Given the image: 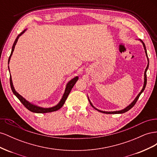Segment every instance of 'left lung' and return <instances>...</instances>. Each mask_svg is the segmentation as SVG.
Returning a JSON list of instances; mask_svg holds the SVG:
<instances>
[{
    "label": "left lung",
    "instance_id": "obj_1",
    "mask_svg": "<svg viewBox=\"0 0 157 157\" xmlns=\"http://www.w3.org/2000/svg\"><path fill=\"white\" fill-rule=\"evenodd\" d=\"M140 40L141 42V43L143 44L144 48V50H145V55H146V56H147V61H148V63H147V67H146V69H145V73H144V84L143 88H142V90H141V92L138 94V95H137V96H136V98L134 99V100L129 105L127 106L126 108L122 109V110H120V111H101V110H99V109H98L96 108V107H95L92 105V102L90 101V99H89V98H88V101H89V102H90V105H92V107L93 108H94L95 109H96V110L98 111L99 112H101V113H105V114H122V113H126V112H127L128 111H129L130 109H132L133 107L134 106V105L136 104V102H137V99H138V98H140V95L141 94V93H142V92H143L144 91V90H145V86H146V84H147V74H146V73H147V69H148V67H149V58H148V56H147V50H146V47H145V44H144V42L143 41H142L141 40H140Z\"/></svg>",
    "mask_w": 157,
    "mask_h": 157
}]
</instances>
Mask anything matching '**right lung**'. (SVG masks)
Listing matches in <instances>:
<instances>
[{
	"label": "right lung",
	"mask_w": 157,
	"mask_h": 157,
	"mask_svg": "<svg viewBox=\"0 0 157 157\" xmlns=\"http://www.w3.org/2000/svg\"><path fill=\"white\" fill-rule=\"evenodd\" d=\"M27 30L25 29L24 31H23L20 35H18V36H17V38L16 39L15 41H14V43L13 44L12 46V52H11V54L10 57H9L8 58V64H9L10 63V58L12 57V55L13 54V52L14 50V48H15V46L17 43V42L18 40V39L20 38V36L21 35H22L23 33L25 32V31ZM8 69H9V72H10V69H9V66H8ZM78 80V77L77 76V77H74L73 78L71 79V80L67 82V85H66V87H65V92L64 94L63 95L62 98H61V100L59 101V102L56 105L54 106V107H48V108H44V107H39L36 105H35V104H33L29 101H28L27 100L23 98L20 94H19L16 91L15 88L13 87V82H12V77H11V75H10V87L11 89L12 90V92L13 93V94L15 95V96L19 99V100H20L21 103L23 104V105H24L28 110H29L30 111L33 112V113H50V112H53V111H58L59 109L63 105V104L65 102V100L67 99L69 93L71 92V90H72L73 87L74 86V85L75 84V83L77 82V80Z\"/></svg>",
	"instance_id": "1"
}]
</instances>
